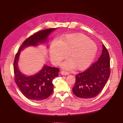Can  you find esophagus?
<instances>
[{
    "label": "esophagus",
    "mask_w": 123,
    "mask_h": 123,
    "mask_svg": "<svg viewBox=\"0 0 123 123\" xmlns=\"http://www.w3.org/2000/svg\"><path fill=\"white\" fill-rule=\"evenodd\" d=\"M61 74L62 75H68L69 74V73L68 72H65L64 71H62L61 72Z\"/></svg>",
    "instance_id": "1"
}]
</instances>
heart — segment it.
<instances>
[{
  "mask_svg": "<svg viewBox=\"0 0 123 123\" xmlns=\"http://www.w3.org/2000/svg\"><path fill=\"white\" fill-rule=\"evenodd\" d=\"M96 43L85 35L76 33L66 35L53 42L50 48V56L53 64L58 65L66 57L68 61L62 67L70 70L74 67L77 70L87 69L94 61L97 53Z\"/></svg>",
  "mask_w": 123,
  "mask_h": 123,
  "instance_id": "b5f03b06",
  "label": "heart"
}]
</instances>
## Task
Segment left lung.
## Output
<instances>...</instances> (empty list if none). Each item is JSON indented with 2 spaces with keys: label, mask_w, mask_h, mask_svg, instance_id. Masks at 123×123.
<instances>
[{
  "label": "left lung",
  "mask_w": 123,
  "mask_h": 123,
  "mask_svg": "<svg viewBox=\"0 0 123 123\" xmlns=\"http://www.w3.org/2000/svg\"><path fill=\"white\" fill-rule=\"evenodd\" d=\"M102 52L98 61L86 71L76 76V82L72 88L74 95L81 98H92L102 91L110 74V56L105 46L102 45Z\"/></svg>",
  "instance_id": "8db88e82"
}]
</instances>
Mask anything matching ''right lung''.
I'll use <instances>...</instances> for the list:
<instances>
[{"mask_svg": "<svg viewBox=\"0 0 123 123\" xmlns=\"http://www.w3.org/2000/svg\"><path fill=\"white\" fill-rule=\"evenodd\" d=\"M56 28L44 30L35 33L26 39L20 46L16 54L14 62L15 81L18 88L25 97L35 101L47 98L52 93V80L58 76L59 70L44 65L38 72L32 75L22 73L18 67L21 51L28 47H37L48 43V37Z\"/></svg>", "mask_w": 123, "mask_h": 123, "instance_id": "right-lung-1", "label": "right lung"}]
</instances>
